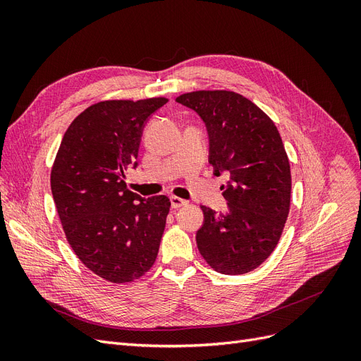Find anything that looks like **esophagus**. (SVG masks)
<instances>
[{
	"label": "esophagus",
	"mask_w": 361,
	"mask_h": 361,
	"mask_svg": "<svg viewBox=\"0 0 361 361\" xmlns=\"http://www.w3.org/2000/svg\"><path fill=\"white\" fill-rule=\"evenodd\" d=\"M170 203L173 209H178V207H182L183 204H187V200H183L180 197H176V195H171L170 197Z\"/></svg>",
	"instance_id": "obj_1"
}]
</instances>
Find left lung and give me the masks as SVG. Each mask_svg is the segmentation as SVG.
Returning <instances> with one entry per match:
<instances>
[{"mask_svg":"<svg viewBox=\"0 0 361 361\" xmlns=\"http://www.w3.org/2000/svg\"><path fill=\"white\" fill-rule=\"evenodd\" d=\"M206 125L215 176L231 174L224 188L228 211L202 206L195 241L216 272L239 276L274 251L290 206V166L274 122L243 94L199 90L176 97Z\"/></svg>","mask_w":361,"mask_h":361,"instance_id":"1","label":"left lung"}]
</instances>
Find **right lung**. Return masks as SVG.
Segmentation results:
<instances>
[{"instance_id": "1", "label": "right lung", "mask_w": 361, "mask_h": 361, "mask_svg": "<svg viewBox=\"0 0 361 361\" xmlns=\"http://www.w3.org/2000/svg\"><path fill=\"white\" fill-rule=\"evenodd\" d=\"M167 102L90 105L68 128L54 161L51 190L64 235L82 264L106 281H134L157 260L170 199L129 191L125 173L137 167L147 118Z\"/></svg>"}]
</instances>
